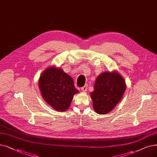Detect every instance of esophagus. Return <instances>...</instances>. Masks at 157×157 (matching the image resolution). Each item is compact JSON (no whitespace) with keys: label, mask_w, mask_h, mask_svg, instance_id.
<instances>
[{"label":"esophagus","mask_w":157,"mask_h":157,"mask_svg":"<svg viewBox=\"0 0 157 157\" xmlns=\"http://www.w3.org/2000/svg\"><path fill=\"white\" fill-rule=\"evenodd\" d=\"M87 90V85H85L84 86H83L82 87V88H81V90H82L83 92H86Z\"/></svg>","instance_id":"obj_1"}]
</instances>
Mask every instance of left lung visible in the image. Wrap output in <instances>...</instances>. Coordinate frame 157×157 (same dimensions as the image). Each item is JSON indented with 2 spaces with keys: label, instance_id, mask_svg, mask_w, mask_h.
I'll return each instance as SVG.
<instances>
[{
  "label": "left lung",
  "instance_id": "1",
  "mask_svg": "<svg viewBox=\"0 0 157 157\" xmlns=\"http://www.w3.org/2000/svg\"><path fill=\"white\" fill-rule=\"evenodd\" d=\"M126 89V81L118 71L100 73L90 93L93 109L100 115L108 113L121 101Z\"/></svg>",
  "mask_w": 157,
  "mask_h": 157
}]
</instances>
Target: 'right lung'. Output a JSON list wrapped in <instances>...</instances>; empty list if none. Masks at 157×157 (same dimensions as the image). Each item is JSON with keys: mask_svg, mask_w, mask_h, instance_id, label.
I'll return each mask as SVG.
<instances>
[{"mask_svg": "<svg viewBox=\"0 0 157 157\" xmlns=\"http://www.w3.org/2000/svg\"><path fill=\"white\" fill-rule=\"evenodd\" d=\"M39 87L46 102L57 111L67 110L73 96L79 93L71 77L55 66L47 67L41 73Z\"/></svg>", "mask_w": 157, "mask_h": 157, "instance_id": "1", "label": "right lung"}]
</instances>
